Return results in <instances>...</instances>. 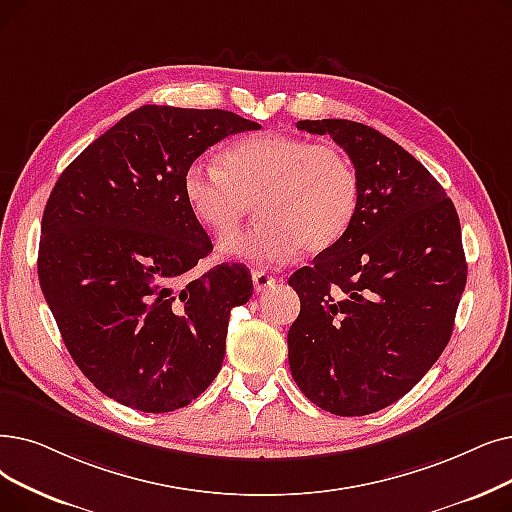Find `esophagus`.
I'll use <instances>...</instances> for the list:
<instances>
[{
    "label": "esophagus",
    "mask_w": 512,
    "mask_h": 512,
    "mask_svg": "<svg viewBox=\"0 0 512 512\" xmlns=\"http://www.w3.org/2000/svg\"><path fill=\"white\" fill-rule=\"evenodd\" d=\"M274 284H276L274 276H270L268 272H263V270H253V286H255L257 293L268 291V288L274 286Z\"/></svg>",
    "instance_id": "esophagus-1"
}]
</instances>
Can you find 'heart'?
I'll return each mask as SVG.
<instances>
[{"mask_svg":"<svg viewBox=\"0 0 512 512\" xmlns=\"http://www.w3.org/2000/svg\"><path fill=\"white\" fill-rule=\"evenodd\" d=\"M182 194L192 217L217 236L232 234L257 203V224L219 249L280 265L301 249L320 253L345 236L360 205V175L335 144L263 133L221 150L217 167L190 163Z\"/></svg>","mask_w":512,"mask_h":512,"instance_id":"obj_1","label":"heart"}]
</instances>
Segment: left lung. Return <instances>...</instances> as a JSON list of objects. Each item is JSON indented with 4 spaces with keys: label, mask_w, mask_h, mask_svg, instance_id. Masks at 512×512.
<instances>
[{
    "label": "left lung",
    "mask_w": 512,
    "mask_h": 512,
    "mask_svg": "<svg viewBox=\"0 0 512 512\" xmlns=\"http://www.w3.org/2000/svg\"><path fill=\"white\" fill-rule=\"evenodd\" d=\"M330 136L360 175L345 236L297 270L288 364L303 395L337 416L404 397L446 349L466 284L460 219L435 177L381 131L347 119L299 121Z\"/></svg>",
    "instance_id": "1"
}]
</instances>
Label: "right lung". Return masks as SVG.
Segmentation results:
<instances>
[{"label":"right lung","mask_w":512,"mask_h":512,"mask_svg":"<svg viewBox=\"0 0 512 512\" xmlns=\"http://www.w3.org/2000/svg\"><path fill=\"white\" fill-rule=\"evenodd\" d=\"M230 110L146 104L62 171L41 219L37 274L62 341L96 389L140 412L188 406L217 376L230 309L253 295L249 268L186 274L213 244L182 175L240 131Z\"/></svg>","instance_id":"obj_1"}]
</instances>
